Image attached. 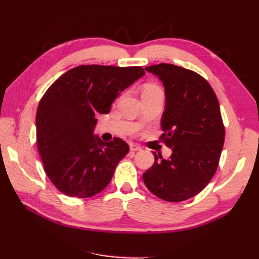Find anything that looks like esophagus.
Instances as JSON below:
<instances>
[{"instance_id":"esophagus-1","label":"esophagus","mask_w":259,"mask_h":259,"mask_svg":"<svg viewBox=\"0 0 259 259\" xmlns=\"http://www.w3.org/2000/svg\"><path fill=\"white\" fill-rule=\"evenodd\" d=\"M130 150L133 151V152H136V151H139V150H141V148H140L138 145H136V144H131V145H130Z\"/></svg>"}]
</instances>
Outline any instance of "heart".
<instances>
[{
  "label": "heart",
  "mask_w": 259,
  "mask_h": 259,
  "mask_svg": "<svg viewBox=\"0 0 259 259\" xmlns=\"http://www.w3.org/2000/svg\"><path fill=\"white\" fill-rule=\"evenodd\" d=\"M144 91H161V90H160V88L156 84H147L145 87Z\"/></svg>",
  "instance_id": "obj_1"
}]
</instances>
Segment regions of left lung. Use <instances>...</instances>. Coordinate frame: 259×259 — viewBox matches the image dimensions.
<instances>
[{
	"mask_svg": "<svg viewBox=\"0 0 259 259\" xmlns=\"http://www.w3.org/2000/svg\"><path fill=\"white\" fill-rule=\"evenodd\" d=\"M146 71L164 87L160 139L172 153L166 160L153 152L155 163L142 178L160 199L184 201L199 194L218 168L225 141L218 99L208 81L191 70L160 63Z\"/></svg>",
	"mask_w": 259,
	"mask_h": 259,
	"instance_id": "8db88e82",
	"label": "left lung"
}]
</instances>
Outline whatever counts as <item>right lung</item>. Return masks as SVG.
Segmentation results:
<instances>
[{
	"label": "right lung",
	"mask_w": 259,
	"mask_h": 259,
	"mask_svg": "<svg viewBox=\"0 0 259 259\" xmlns=\"http://www.w3.org/2000/svg\"><path fill=\"white\" fill-rule=\"evenodd\" d=\"M145 74L141 67L79 65L49 88L36 111V144L45 171L62 194L89 198L109 185L129 152L120 138L110 142L93 135L98 113Z\"/></svg>",
	"instance_id": "right-lung-1"
}]
</instances>
